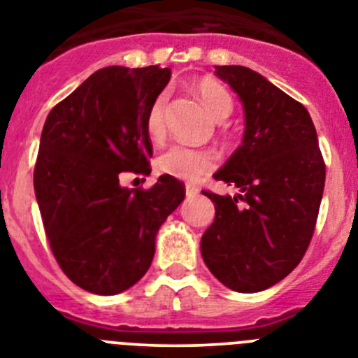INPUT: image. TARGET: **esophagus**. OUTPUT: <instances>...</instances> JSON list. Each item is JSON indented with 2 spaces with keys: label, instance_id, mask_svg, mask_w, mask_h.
<instances>
[{
  "label": "esophagus",
  "instance_id": "esophagus-1",
  "mask_svg": "<svg viewBox=\"0 0 358 358\" xmlns=\"http://www.w3.org/2000/svg\"><path fill=\"white\" fill-rule=\"evenodd\" d=\"M199 195V188H195V186L192 185H186V197H197Z\"/></svg>",
  "mask_w": 358,
  "mask_h": 358
}]
</instances>
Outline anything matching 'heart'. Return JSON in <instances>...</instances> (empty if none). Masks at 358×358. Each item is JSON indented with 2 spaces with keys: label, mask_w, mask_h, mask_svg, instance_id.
Masks as SVG:
<instances>
[{
  "label": "heart",
  "mask_w": 358,
  "mask_h": 358,
  "mask_svg": "<svg viewBox=\"0 0 358 358\" xmlns=\"http://www.w3.org/2000/svg\"><path fill=\"white\" fill-rule=\"evenodd\" d=\"M195 93L201 98L202 106L215 120H224L233 110V98L222 84L215 80H201L195 85ZM164 94L156 96L150 103L145 116V129L152 140H161L164 136ZM213 152L204 148L186 147V145H172L157 157V169L166 176H172L182 181H197L199 177L213 170Z\"/></svg>",
  "instance_id": "obj_1"
}]
</instances>
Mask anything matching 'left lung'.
<instances>
[{
  "mask_svg": "<svg viewBox=\"0 0 358 358\" xmlns=\"http://www.w3.org/2000/svg\"><path fill=\"white\" fill-rule=\"evenodd\" d=\"M238 94L245 115L242 145L217 181L236 195L204 192L215 220L201 238L202 260L236 292H260L292 273L314 235L327 169L308 110L243 66H215Z\"/></svg>",
  "mask_w": 358,
  "mask_h": 358,
  "instance_id": "obj_1",
  "label": "left lung"
}]
</instances>
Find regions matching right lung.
Masks as SVG:
<instances>
[{"instance_id":"add662e5","label":"right lung","mask_w":358,"mask_h":358,"mask_svg":"<svg viewBox=\"0 0 358 358\" xmlns=\"http://www.w3.org/2000/svg\"><path fill=\"white\" fill-rule=\"evenodd\" d=\"M169 68L98 69L50 110L34 188L55 260L87 292L115 296L143 278L161 224L185 185L161 176L148 189L123 188L120 173H147L145 116L170 80Z\"/></svg>"}]
</instances>
